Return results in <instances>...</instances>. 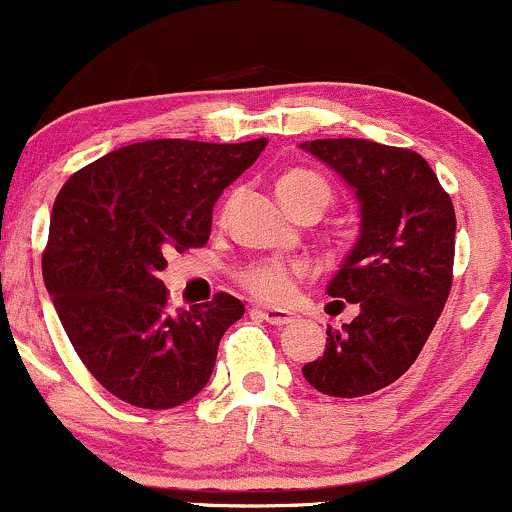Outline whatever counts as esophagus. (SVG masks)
<instances>
[{
	"label": "esophagus",
	"instance_id": "obj_1",
	"mask_svg": "<svg viewBox=\"0 0 512 512\" xmlns=\"http://www.w3.org/2000/svg\"><path fill=\"white\" fill-rule=\"evenodd\" d=\"M260 315L269 322V325H276V327L291 325L293 322V313H289V310H281V308H262Z\"/></svg>",
	"mask_w": 512,
	"mask_h": 512
}]
</instances>
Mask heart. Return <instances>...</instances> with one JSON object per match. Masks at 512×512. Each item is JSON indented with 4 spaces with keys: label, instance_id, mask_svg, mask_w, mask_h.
<instances>
[{
    "label": "heart",
    "instance_id": "heart-1",
    "mask_svg": "<svg viewBox=\"0 0 512 512\" xmlns=\"http://www.w3.org/2000/svg\"><path fill=\"white\" fill-rule=\"evenodd\" d=\"M276 192L291 211L308 207V204H317V207L325 209L330 204V185L313 170L305 168H293L281 175L279 182H276ZM298 276H303V267H298V264L267 260L243 269L240 284L250 291V296L260 298V301L279 303L289 296L293 281Z\"/></svg>",
    "mask_w": 512,
    "mask_h": 512
}]
</instances>
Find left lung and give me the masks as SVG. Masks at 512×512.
<instances>
[{
  "instance_id": "left-lung-1",
  "label": "left lung",
  "mask_w": 512,
  "mask_h": 512,
  "mask_svg": "<svg viewBox=\"0 0 512 512\" xmlns=\"http://www.w3.org/2000/svg\"><path fill=\"white\" fill-rule=\"evenodd\" d=\"M301 149L337 170L361 204V233L327 286L358 303L303 375L330 397H363L395 383L443 313L455 262V209L426 158L368 139H315Z\"/></svg>"
}]
</instances>
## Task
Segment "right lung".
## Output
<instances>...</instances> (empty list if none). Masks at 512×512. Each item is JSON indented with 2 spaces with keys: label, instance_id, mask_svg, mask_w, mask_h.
<instances>
[{
  "label": "right lung",
  "instance_id": "right-lung-1",
  "mask_svg": "<svg viewBox=\"0 0 512 512\" xmlns=\"http://www.w3.org/2000/svg\"><path fill=\"white\" fill-rule=\"evenodd\" d=\"M264 146L151 139L110 151L60 190L43 279L74 351L110 395L173 409L209 383L245 305L216 293L173 313L158 272L170 250L207 245L216 199Z\"/></svg>",
  "mask_w": 512,
  "mask_h": 512
}]
</instances>
